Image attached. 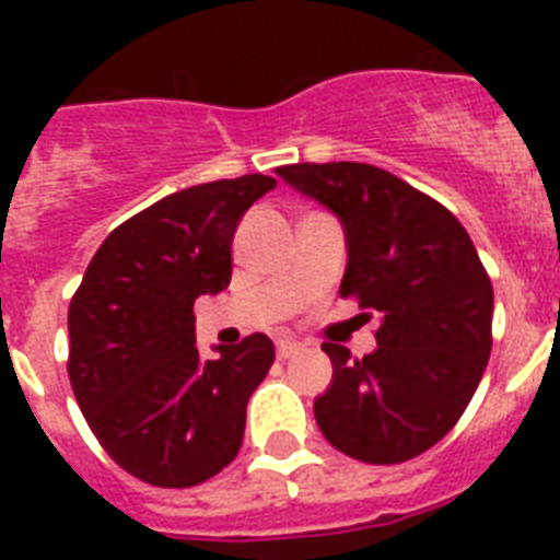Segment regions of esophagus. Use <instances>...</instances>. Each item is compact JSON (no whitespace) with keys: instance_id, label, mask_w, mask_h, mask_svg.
I'll use <instances>...</instances> for the list:
<instances>
[{"instance_id":"34e87169","label":"esophagus","mask_w":560,"mask_h":560,"mask_svg":"<svg viewBox=\"0 0 560 560\" xmlns=\"http://www.w3.org/2000/svg\"><path fill=\"white\" fill-rule=\"evenodd\" d=\"M299 351H302V342H296V340H279V342H276V354H279L281 360L293 358V354H299Z\"/></svg>"}]
</instances>
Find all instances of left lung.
Wrapping results in <instances>:
<instances>
[{"label":"left lung","instance_id":"obj_1","mask_svg":"<svg viewBox=\"0 0 560 560\" xmlns=\"http://www.w3.org/2000/svg\"><path fill=\"white\" fill-rule=\"evenodd\" d=\"M346 232L340 296L377 316V349L363 360L337 342L316 424L351 459L398 465L451 433L491 354L494 290L459 220L433 197L363 162L276 168Z\"/></svg>","mask_w":560,"mask_h":560}]
</instances>
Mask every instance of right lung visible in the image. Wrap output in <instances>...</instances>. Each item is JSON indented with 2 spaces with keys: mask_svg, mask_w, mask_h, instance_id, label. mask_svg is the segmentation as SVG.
<instances>
[{
  "mask_svg": "<svg viewBox=\"0 0 560 560\" xmlns=\"http://www.w3.org/2000/svg\"><path fill=\"white\" fill-rule=\"evenodd\" d=\"M272 188V177L246 174L162 197L109 232L72 296L78 407L101 447L142 482L200 486L241 451L246 404L276 349L253 334L200 358L194 302L229 288L237 223Z\"/></svg>",
  "mask_w": 560,
  "mask_h": 560,
  "instance_id": "right-lung-1",
  "label": "right lung"
}]
</instances>
